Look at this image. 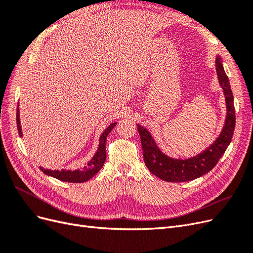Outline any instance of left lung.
I'll return each mask as SVG.
<instances>
[{
	"label": "left lung",
	"instance_id": "obj_1",
	"mask_svg": "<svg viewBox=\"0 0 253 253\" xmlns=\"http://www.w3.org/2000/svg\"><path fill=\"white\" fill-rule=\"evenodd\" d=\"M215 67L219 85L223 88L225 95L227 115L224 127L219 136L201 154L188 159H176L167 156L157 147L148 129L140 125H137L142 145L144 164L150 172L158 178L170 182H182L201 177L216 166L219 158L224 155L228 145L230 144L235 127L233 94L219 56L216 57Z\"/></svg>",
	"mask_w": 253,
	"mask_h": 253
}]
</instances>
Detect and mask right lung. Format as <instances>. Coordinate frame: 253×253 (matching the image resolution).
Instances as JSON below:
<instances>
[{
	"mask_svg": "<svg viewBox=\"0 0 253 253\" xmlns=\"http://www.w3.org/2000/svg\"><path fill=\"white\" fill-rule=\"evenodd\" d=\"M117 122H114V124L110 125L108 127H106L103 133L101 134L100 138H99V145L97 152L95 153V155L93 156L87 165L84 166L81 169L77 170H49V169H44L42 167H39L40 170L48 176H51L53 178H57L59 180H62L65 182H84L87 181L93 177L94 175H96L99 171L101 170V168L103 167L105 163V158H106V152H105V142H106V137L110 134L112 129L116 126ZM17 126H18V131L19 135L22 137V127H21V121H20V111H19V104L17 108Z\"/></svg>",
	"mask_w": 253,
	"mask_h": 253,
	"instance_id": "1",
	"label": "right lung"
}]
</instances>
